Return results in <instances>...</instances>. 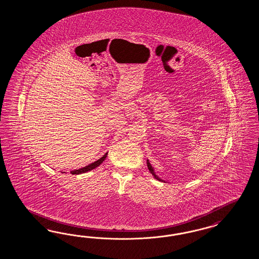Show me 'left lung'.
Returning a JSON list of instances; mask_svg holds the SVG:
<instances>
[{"label":"left lung","mask_w":259,"mask_h":259,"mask_svg":"<svg viewBox=\"0 0 259 259\" xmlns=\"http://www.w3.org/2000/svg\"><path fill=\"white\" fill-rule=\"evenodd\" d=\"M147 167H148V169H149L150 172L155 177V179H157V181H162L161 179H159L158 177H157V175L155 174V171H154V168L152 167V165L150 164L149 160H147Z\"/></svg>","instance_id":"8db88e82"}]
</instances>
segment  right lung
I'll use <instances>...</instances> for the list:
<instances>
[{
	"mask_svg": "<svg viewBox=\"0 0 259 259\" xmlns=\"http://www.w3.org/2000/svg\"><path fill=\"white\" fill-rule=\"evenodd\" d=\"M106 156H107V153L103 156V157H101L100 159H98L97 161H95L93 163H91V164L87 165L85 167H82V168H80V169H78V170H74V171H71V174L72 175H79V174H83V172H89V171H91V170H93L95 168H97L98 166H100V165L102 164V162H103V160L106 158Z\"/></svg>",
	"mask_w": 259,
	"mask_h": 259,
	"instance_id": "obj_1",
	"label": "right lung"
}]
</instances>
